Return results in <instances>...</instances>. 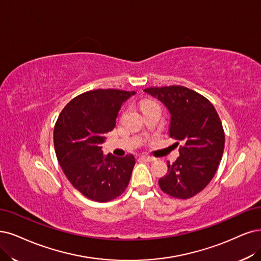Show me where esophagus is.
<instances>
[{
  "label": "esophagus",
  "instance_id": "obj_1",
  "mask_svg": "<svg viewBox=\"0 0 261 261\" xmlns=\"http://www.w3.org/2000/svg\"><path fill=\"white\" fill-rule=\"evenodd\" d=\"M141 158H142L143 160L147 161V162H152V161H155V160H156V158L150 157V156H147V155H142V156H141Z\"/></svg>",
  "mask_w": 261,
  "mask_h": 261
}]
</instances>
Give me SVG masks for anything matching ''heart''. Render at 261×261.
Returning <instances> with one entry per match:
<instances>
[{
	"mask_svg": "<svg viewBox=\"0 0 261 261\" xmlns=\"http://www.w3.org/2000/svg\"><path fill=\"white\" fill-rule=\"evenodd\" d=\"M149 103H153V102H151V101H145V102H143V103H142V106H143V105H145V104H149Z\"/></svg>",
	"mask_w": 261,
	"mask_h": 261,
	"instance_id": "obj_1",
	"label": "heart"
}]
</instances>
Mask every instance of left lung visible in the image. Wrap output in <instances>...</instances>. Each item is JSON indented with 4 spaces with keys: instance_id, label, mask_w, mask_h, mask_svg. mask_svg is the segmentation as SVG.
Instances as JSON below:
<instances>
[{
    "instance_id": "left-lung-1",
    "label": "left lung",
    "mask_w": 261,
    "mask_h": 261,
    "mask_svg": "<svg viewBox=\"0 0 261 261\" xmlns=\"http://www.w3.org/2000/svg\"><path fill=\"white\" fill-rule=\"evenodd\" d=\"M144 91L168 109L170 137L184 144L176 161H168V173L159 186L171 197H194L214 177L223 157L225 133L219 116L206 98L186 87H150Z\"/></svg>"
}]
</instances>
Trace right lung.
<instances>
[{"label": "right lung", "mask_w": 261, "mask_h": 261, "mask_svg": "<svg viewBox=\"0 0 261 261\" xmlns=\"http://www.w3.org/2000/svg\"><path fill=\"white\" fill-rule=\"evenodd\" d=\"M134 91H87L65 105L54 130L56 155L66 178L90 200L108 202L127 188L136 158L104 156L102 144L123 102Z\"/></svg>", "instance_id": "obj_1"}]
</instances>
